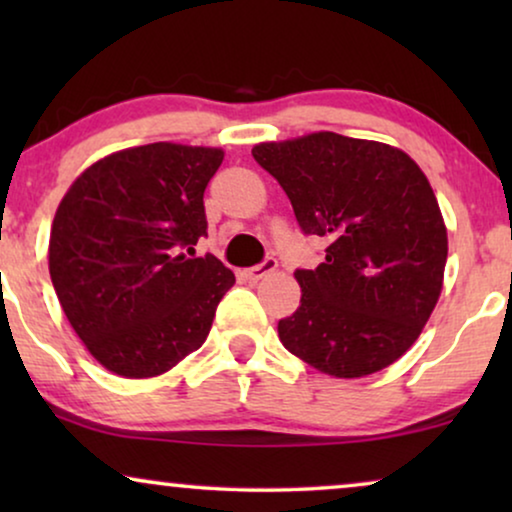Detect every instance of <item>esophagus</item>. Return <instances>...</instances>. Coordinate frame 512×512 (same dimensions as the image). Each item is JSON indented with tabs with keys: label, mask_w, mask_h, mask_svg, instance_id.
Masks as SVG:
<instances>
[{
	"label": "esophagus",
	"mask_w": 512,
	"mask_h": 512,
	"mask_svg": "<svg viewBox=\"0 0 512 512\" xmlns=\"http://www.w3.org/2000/svg\"><path fill=\"white\" fill-rule=\"evenodd\" d=\"M275 270H277V261H275V258H265V261H263L261 265H256V268L244 270V277H247L249 282H258V279L268 277L270 272H275Z\"/></svg>",
	"instance_id": "obj_1"
}]
</instances>
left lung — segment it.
Wrapping results in <instances>:
<instances>
[{
  "instance_id": "obj_1",
  "label": "left lung",
  "mask_w": 512,
  "mask_h": 512,
  "mask_svg": "<svg viewBox=\"0 0 512 512\" xmlns=\"http://www.w3.org/2000/svg\"><path fill=\"white\" fill-rule=\"evenodd\" d=\"M251 153L289 195L303 233L328 242L324 263L293 275L303 296L277 324L282 345L340 380L391 366L443 291L447 228L426 174L396 146L338 132Z\"/></svg>"
}]
</instances>
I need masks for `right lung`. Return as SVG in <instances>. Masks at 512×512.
Segmentation results:
<instances>
[{
	"label": "right lung",
	"instance_id": "right-lung-1",
	"mask_svg": "<svg viewBox=\"0 0 512 512\" xmlns=\"http://www.w3.org/2000/svg\"><path fill=\"white\" fill-rule=\"evenodd\" d=\"M223 149L156 142L109 153L60 200L48 270L74 333L114 375H163L207 340L235 284L207 235L205 188Z\"/></svg>",
	"mask_w": 512,
	"mask_h": 512
}]
</instances>
